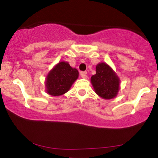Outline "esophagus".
Listing matches in <instances>:
<instances>
[{"mask_svg": "<svg viewBox=\"0 0 158 158\" xmlns=\"http://www.w3.org/2000/svg\"><path fill=\"white\" fill-rule=\"evenodd\" d=\"M80 76L82 78H87V73L86 72H80Z\"/></svg>", "mask_w": 158, "mask_h": 158, "instance_id": "1", "label": "esophagus"}]
</instances>
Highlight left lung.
<instances>
[{
  "instance_id": "obj_1",
  "label": "left lung",
  "mask_w": 158,
  "mask_h": 158,
  "mask_svg": "<svg viewBox=\"0 0 158 158\" xmlns=\"http://www.w3.org/2000/svg\"><path fill=\"white\" fill-rule=\"evenodd\" d=\"M96 72L91 77V82L96 94L106 99L114 98L120 85V79L116 73L106 63L98 64Z\"/></svg>"
}]
</instances>
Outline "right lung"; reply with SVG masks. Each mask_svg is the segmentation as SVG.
<instances>
[{
	"mask_svg": "<svg viewBox=\"0 0 158 158\" xmlns=\"http://www.w3.org/2000/svg\"><path fill=\"white\" fill-rule=\"evenodd\" d=\"M79 72L68 62H61L48 73L46 79L47 93L52 96H61L69 91L77 79Z\"/></svg>",
	"mask_w": 158,
	"mask_h": 158,
	"instance_id": "add662e5",
	"label": "right lung"
}]
</instances>
